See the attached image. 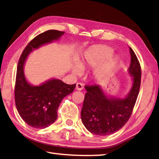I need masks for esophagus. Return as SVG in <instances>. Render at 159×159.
<instances>
[{"mask_svg": "<svg viewBox=\"0 0 159 159\" xmlns=\"http://www.w3.org/2000/svg\"><path fill=\"white\" fill-rule=\"evenodd\" d=\"M76 89L79 91H81L83 89V85L82 83H77L76 85Z\"/></svg>", "mask_w": 159, "mask_h": 159, "instance_id": "1", "label": "esophagus"}]
</instances>
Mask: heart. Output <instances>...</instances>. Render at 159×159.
Wrapping results in <instances>:
<instances>
[{"instance_id": "1", "label": "heart", "mask_w": 159, "mask_h": 159, "mask_svg": "<svg viewBox=\"0 0 159 159\" xmlns=\"http://www.w3.org/2000/svg\"><path fill=\"white\" fill-rule=\"evenodd\" d=\"M113 52V50L109 46L104 45H95L87 50L85 55L80 64H76L73 67V72L74 74H79L82 68H85L87 66H95L102 62L104 59L109 57ZM119 61V57L114 56L107 60L97 74L98 76H102L103 74L112 70Z\"/></svg>"}]
</instances>
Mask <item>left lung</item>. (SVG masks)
Masks as SVG:
<instances>
[{
  "label": "left lung",
  "mask_w": 159,
  "mask_h": 159,
  "mask_svg": "<svg viewBox=\"0 0 159 159\" xmlns=\"http://www.w3.org/2000/svg\"><path fill=\"white\" fill-rule=\"evenodd\" d=\"M130 65L128 73L132 85L124 98L108 95L100 85H86L81 110V120L90 133L106 136L116 133L129 120L139 94L141 70L137 57L131 48Z\"/></svg>",
  "instance_id": "8db88e82"
}]
</instances>
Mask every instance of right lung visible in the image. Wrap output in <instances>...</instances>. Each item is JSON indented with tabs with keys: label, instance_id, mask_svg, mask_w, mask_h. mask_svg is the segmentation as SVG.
I'll return each instance as SVG.
<instances>
[{
	"label": "right lung",
	"instance_id": "right-lung-1",
	"mask_svg": "<svg viewBox=\"0 0 159 159\" xmlns=\"http://www.w3.org/2000/svg\"><path fill=\"white\" fill-rule=\"evenodd\" d=\"M63 34V31L49 30L36 36L26 46L19 60L15 85L16 106L22 119L33 128L42 129L55 122L61 100L75 89L76 84L67 85L57 79H49L39 85H33L27 81L24 72L30 53L59 40Z\"/></svg>",
	"mask_w": 159,
	"mask_h": 159
}]
</instances>
